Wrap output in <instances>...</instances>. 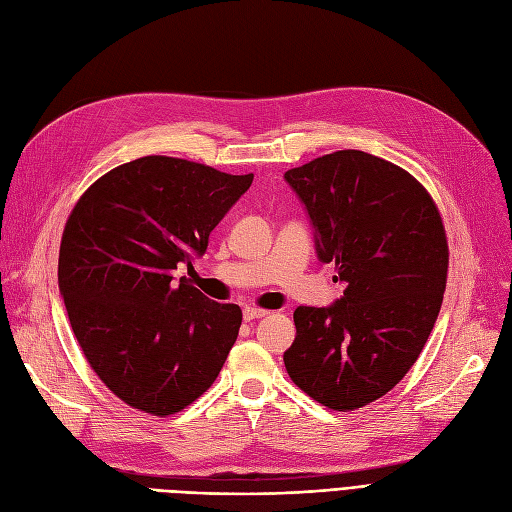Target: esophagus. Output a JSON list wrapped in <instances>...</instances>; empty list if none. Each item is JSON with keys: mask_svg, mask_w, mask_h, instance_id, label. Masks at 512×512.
I'll return each instance as SVG.
<instances>
[{"mask_svg": "<svg viewBox=\"0 0 512 512\" xmlns=\"http://www.w3.org/2000/svg\"><path fill=\"white\" fill-rule=\"evenodd\" d=\"M269 311H264V309H256V307H245L243 309V320L245 322H252V320H260V317H264L267 315Z\"/></svg>", "mask_w": 512, "mask_h": 512, "instance_id": "1", "label": "esophagus"}]
</instances>
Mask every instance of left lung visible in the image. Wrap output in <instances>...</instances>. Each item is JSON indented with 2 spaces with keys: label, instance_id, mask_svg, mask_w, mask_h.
<instances>
[{
  "label": "left lung",
  "instance_id": "8db88e82",
  "mask_svg": "<svg viewBox=\"0 0 512 512\" xmlns=\"http://www.w3.org/2000/svg\"><path fill=\"white\" fill-rule=\"evenodd\" d=\"M305 205L315 254L345 284L328 307H298L290 379L334 411H354L409 373L438 317L449 248L438 209L411 173L339 150L284 173Z\"/></svg>",
  "mask_w": 512,
  "mask_h": 512
}]
</instances>
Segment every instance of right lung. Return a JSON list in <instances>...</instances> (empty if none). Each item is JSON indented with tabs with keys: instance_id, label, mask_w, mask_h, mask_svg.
Masks as SVG:
<instances>
[{
	"instance_id": "add662e5",
	"label": "right lung",
	"mask_w": 512,
	"mask_h": 512,
	"mask_svg": "<svg viewBox=\"0 0 512 512\" xmlns=\"http://www.w3.org/2000/svg\"><path fill=\"white\" fill-rule=\"evenodd\" d=\"M254 175L144 156L76 203L59 250V290L88 364L129 407L173 415L216 381L241 309L209 301L180 264L203 256Z\"/></svg>"
}]
</instances>
